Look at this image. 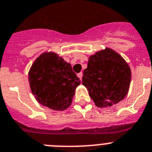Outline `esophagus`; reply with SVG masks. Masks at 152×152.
Masks as SVG:
<instances>
[{
	"label": "esophagus",
	"instance_id": "1",
	"mask_svg": "<svg viewBox=\"0 0 152 152\" xmlns=\"http://www.w3.org/2000/svg\"><path fill=\"white\" fill-rule=\"evenodd\" d=\"M77 76L79 78H80V80H82V77H83V72H80V73H78L77 74Z\"/></svg>",
	"mask_w": 152,
	"mask_h": 152
}]
</instances>
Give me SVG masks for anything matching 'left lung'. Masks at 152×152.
Masks as SVG:
<instances>
[{"label": "left lung", "mask_w": 152, "mask_h": 152, "mask_svg": "<svg viewBox=\"0 0 152 152\" xmlns=\"http://www.w3.org/2000/svg\"><path fill=\"white\" fill-rule=\"evenodd\" d=\"M130 81L131 70L128 63L119 54L107 48L89 57L82 83L96 105L107 107L125 98Z\"/></svg>", "instance_id": "1"}]
</instances>
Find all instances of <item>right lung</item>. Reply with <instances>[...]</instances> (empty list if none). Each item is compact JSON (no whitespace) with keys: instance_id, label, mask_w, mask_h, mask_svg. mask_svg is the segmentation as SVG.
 Segmentation results:
<instances>
[{"instance_id":"right-lung-1","label":"right lung","mask_w":152,"mask_h":152,"mask_svg":"<svg viewBox=\"0 0 152 152\" xmlns=\"http://www.w3.org/2000/svg\"><path fill=\"white\" fill-rule=\"evenodd\" d=\"M29 81L39 103L60 111L71 105L75 89L80 84L70 64L54 53H45L35 60L29 72Z\"/></svg>"}]
</instances>
